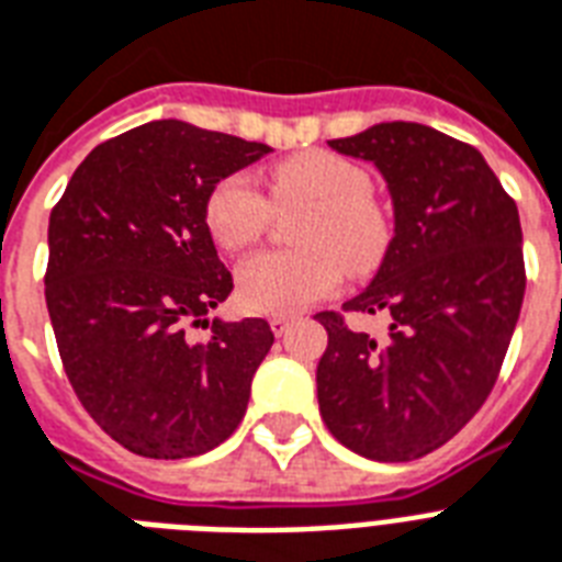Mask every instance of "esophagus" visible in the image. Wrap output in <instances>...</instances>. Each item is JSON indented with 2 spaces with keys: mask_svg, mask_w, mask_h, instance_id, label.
<instances>
[{
  "mask_svg": "<svg viewBox=\"0 0 562 562\" xmlns=\"http://www.w3.org/2000/svg\"><path fill=\"white\" fill-rule=\"evenodd\" d=\"M289 326H291V317H285V315H273L271 317L273 335H285V333H289Z\"/></svg>",
  "mask_w": 562,
  "mask_h": 562,
  "instance_id": "esophagus-1",
  "label": "esophagus"
}]
</instances>
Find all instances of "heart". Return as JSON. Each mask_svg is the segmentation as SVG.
<instances>
[{
  "label": "heart",
  "instance_id": "obj_1",
  "mask_svg": "<svg viewBox=\"0 0 562 562\" xmlns=\"http://www.w3.org/2000/svg\"><path fill=\"white\" fill-rule=\"evenodd\" d=\"M268 196L273 206L306 203L294 221L291 250H262L238 265L236 294L241 306L285 315L333 294L344 271L368 273L391 245V218L373 194L370 171L333 151L294 154L273 166ZM271 204L247 175H229L206 198L212 241L236 254L262 236Z\"/></svg>",
  "mask_w": 562,
  "mask_h": 562
}]
</instances>
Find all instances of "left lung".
I'll return each mask as SVG.
<instances>
[{"mask_svg": "<svg viewBox=\"0 0 562 562\" xmlns=\"http://www.w3.org/2000/svg\"><path fill=\"white\" fill-rule=\"evenodd\" d=\"M329 148L370 160L393 201V238L344 312L387 317V338L321 312L326 428L373 461H414L452 440L493 391L525 297L514 198L472 145L382 122Z\"/></svg>", "mask_w": 562, "mask_h": 562, "instance_id": "obj_1", "label": "left lung"}]
</instances>
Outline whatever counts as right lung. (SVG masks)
Returning a JSON list of instances; mask_svg holds the SVG:
<instances>
[{
  "label": "right lung",
  "instance_id": "obj_1",
  "mask_svg": "<svg viewBox=\"0 0 562 562\" xmlns=\"http://www.w3.org/2000/svg\"><path fill=\"white\" fill-rule=\"evenodd\" d=\"M271 151L157 119L95 145L48 218L46 306L72 391L116 443L192 458L241 423L273 344L262 317L194 326L233 291L206 198Z\"/></svg>",
  "mask_w": 562,
  "mask_h": 562
}]
</instances>
